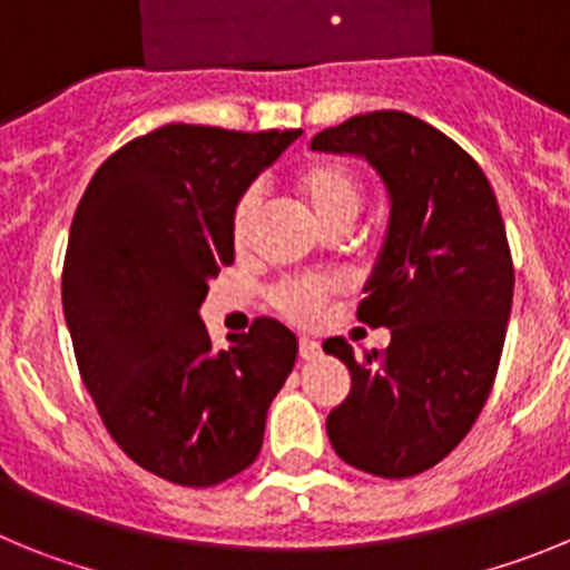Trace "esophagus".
<instances>
[{
	"label": "esophagus",
	"mask_w": 570,
	"mask_h": 570,
	"mask_svg": "<svg viewBox=\"0 0 570 570\" xmlns=\"http://www.w3.org/2000/svg\"><path fill=\"white\" fill-rule=\"evenodd\" d=\"M299 356H302V360H316V356H320V342L305 340V336H302V340H299Z\"/></svg>",
	"instance_id": "esophagus-1"
}]
</instances>
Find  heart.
I'll return each mask as SVG.
<instances>
[{
    "instance_id": "1",
    "label": "heart",
    "mask_w": 570,
    "mask_h": 570,
    "mask_svg": "<svg viewBox=\"0 0 570 570\" xmlns=\"http://www.w3.org/2000/svg\"><path fill=\"white\" fill-rule=\"evenodd\" d=\"M291 185H294L302 205L328 234H345L365 205L362 176L342 159H314V163L302 165ZM259 214V190H242L236 196L234 208H230V242H234L236 250L248 248ZM340 288L342 282L336 276H299V279H285L274 285L268 299L276 314L291 322H299V325H308L322 314V308Z\"/></svg>"
}]
</instances>
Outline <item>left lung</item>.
<instances>
[{
	"label": "left lung",
	"instance_id": "8db88e82",
	"mask_svg": "<svg viewBox=\"0 0 570 570\" xmlns=\"http://www.w3.org/2000/svg\"><path fill=\"white\" fill-rule=\"evenodd\" d=\"M314 150L362 154L391 194V228L356 320L391 328L385 351H325L351 371L328 414L347 465L405 480L445 460L491 394L513 299V259L491 183L460 145L402 110L325 128Z\"/></svg>",
	"mask_w": 570,
	"mask_h": 570
}]
</instances>
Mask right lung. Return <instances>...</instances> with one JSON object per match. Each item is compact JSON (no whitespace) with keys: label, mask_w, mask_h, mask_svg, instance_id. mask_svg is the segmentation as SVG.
Here are the masks:
<instances>
[{"label":"right lung","mask_w":570,"mask_h":570,"mask_svg":"<svg viewBox=\"0 0 570 570\" xmlns=\"http://www.w3.org/2000/svg\"><path fill=\"white\" fill-rule=\"evenodd\" d=\"M299 134L156 128L99 165L70 223L62 305L79 376L116 445L176 485L254 465L294 367L285 325L259 316L216 351L199 305L234 262L236 196Z\"/></svg>","instance_id":"obj_1"}]
</instances>
